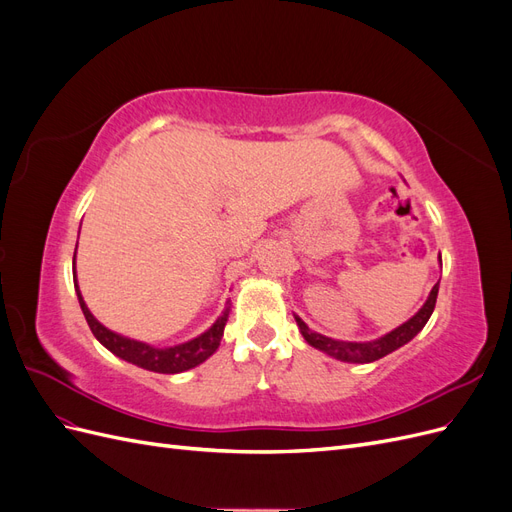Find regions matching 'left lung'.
<instances>
[{
  "mask_svg": "<svg viewBox=\"0 0 512 512\" xmlns=\"http://www.w3.org/2000/svg\"><path fill=\"white\" fill-rule=\"evenodd\" d=\"M440 262H442V258H440ZM438 288H440V282L431 288L425 305L418 309V312L408 322L401 324V327H397L395 331L386 333L384 337L374 339V342H339V339L324 337V335L312 331L299 316H294V320H297L305 342L322 352H327L329 356H333V359L346 361V363H374V361L382 359V356L391 354L393 350L408 344L412 337H416V333L423 331L429 316L433 314V307H436Z\"/></svg>",
  "mask_w": 512,
  "mask_h": 512,
  "instance_id": "left-lung-1",
  "label": "left lung"
}]
</instances>
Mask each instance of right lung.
I'll list each match as a JSON object with an SVG mask.
<instances>
[{"label":"right lung","mask_w":512,"mask_h":512,"mask_svg":"<svg viewBox=\"0 0 512 512\" xmlns=\"http://www.w3.org/2000/svg\"><path fill=\"white\" fill-rule=\"evenodd\" d=\"M74 277H76V271H74ZM74 288H76V297H79V303H81V309H83L89 329L96 335L98 342L106 350H111L115 356H119V359L143 367V369H149V371H158V374H181V371H188L203 361H207L209 356L218 350V346L222 342L224 327H226L228 312H230V309L226 307L222 316L213 322L211 329H207L203 335L190 339V342L179 344V346H170V348H153L145 342H136V339L108 331L104 324H100L94 318V314L89 312V307L85 305V301L81 297L79 284H74Z\"/></svg>","instance_id":"1"}]
</instances>
